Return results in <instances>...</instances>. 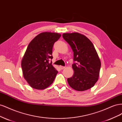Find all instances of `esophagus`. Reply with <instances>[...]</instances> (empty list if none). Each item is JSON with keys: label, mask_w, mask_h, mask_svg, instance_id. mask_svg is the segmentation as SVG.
Instances as JSON below:
<instances>
[{"label": "esophagus", "mask_w": 122, "mask_h": 122, "mask_svg": "<svg viewBox=\"0 0 122 122\" xmlns=\"http://www.w3.org/2000/svg\"><path fill=\"white\" fill-rule=\"evenodd\" d=\"M60 69H61V70H63V69H64L65 68V67H63V66H60Z\"/></svg>", "instance_id": "esophagus-1"}]
</instances>
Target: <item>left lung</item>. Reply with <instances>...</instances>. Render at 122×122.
Segmentation results:
<instances>
[{
    "mask_svg": "<svg viewBox=\"0 0 122 122\" xmlns=\"http://www.w3.org/2000/svg\"><path fill=\"white\" fill-rule=\"evenodd\" d=\"M62 37L73 52L74 74L67 79L74 90L84 91L93 87L99 79L101 61L93 44L78 32L64 33Z\"/></svg>",
    "mask_w": 122,
    "mask_h": 122,
    "instance_id": "1",
    "label": "left lung"
}]
</instances>
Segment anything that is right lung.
<instances>
[{"label":"right lung","instance_id":"obj_1","mask_svg":"<svg viewBox=\"0 0 122 122\" xmlns=\"http://www.w3.org/2000/svg\"><path fill=\"white\" fill-rule=\"evenodd\" d=\"M61 35L56 32L40 33L29 43L22 59L24 79L31 87L44 90L52 84L58 71L49 60L52 59L54 43Z\"/></svg>","mask_w":122,"mask_h":122}]
</instances>
